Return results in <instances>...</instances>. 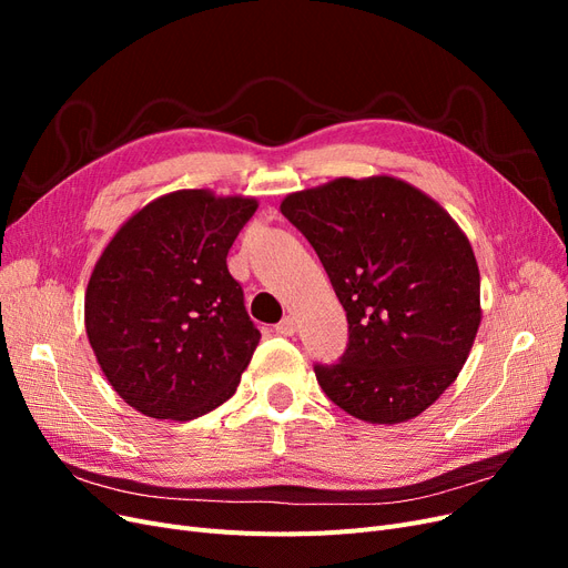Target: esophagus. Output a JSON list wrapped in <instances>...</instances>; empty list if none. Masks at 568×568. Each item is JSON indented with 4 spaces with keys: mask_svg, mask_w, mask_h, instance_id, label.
Segmentation results:
<instances>
[{
    "mask_svg": "<svg viewBox=\"0 0 568 568\" xmlns=\"http://www.w3.org/2000/svg\"><path fill=\"white\" fill-rule=\"evenodd\" d=\"M274 329H277V334H282V336H294L296 334V322H294V317H284L277 326H274Z\"/></svg>",
    "mask_w": 568,
    "mask_h": 568,
    "instance_id": "34e87169",
    "label": "esophagus"
}]
</instances>
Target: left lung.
Listing matches in <instances>:
<instances>
[{
	"mask_svg": "<svg viewBox=\"0 0 568 568\" xmlns=\"http://www.w3.org/2000/svg\"><path fill=\"white\" fill-rule=\"evenodd\" d=\"M348 317V351L317 384L355 419L419 417L467 363L480 274L467 234L422 189L390 175L336 178L284 196Z\"/></svg>",
	"mask_w": 568,
	"mask_h": 568,
	"instance_id": "left-lung-1",
	"label": "left lung"
}]
</instances>
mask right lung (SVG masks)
<instances>
[{
  "mask_svg": "<svg viewBox=\"0 0 568 568\" xmlns=\"http://www.w3.org/2000/svg\"><path fill=\"white\" fill-rule=\"evenodd\" d=\"M253 196L178 189L132 213L84 291L97 363L130 407L189 422L232 398L261 343L227 251Z\"/></svg>",
  "mask_w": 568,
  "mask_h": 568,
  "instance_id": "obj_1",
  "label": "right lung"
}]
</instances>
